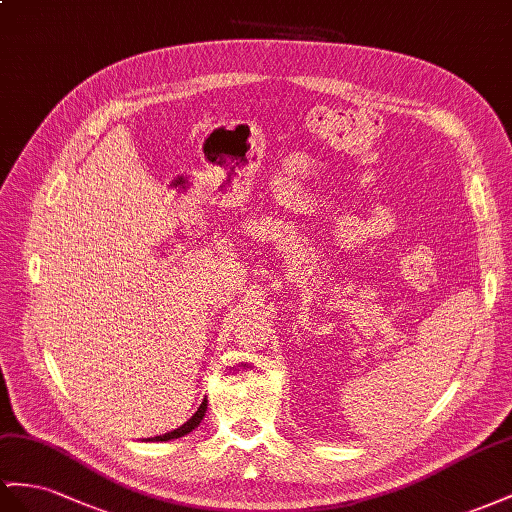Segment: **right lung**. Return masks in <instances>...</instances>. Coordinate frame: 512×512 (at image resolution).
Instances as JSON below:
<instances>
[{
  "label": "right lung",
  "instance_id": "1",
  "mask_svg": "<svg viewBox=\"0 0 512 512\" xmlns=\"http://www.w3.org/2000/svg\"><path fill=\"white\" fill-rule=\"evenodd\" d=\"M205 411H207V400H203L201 402V406H199V411H196L186 424H181L179 428H175V430H170V432H166V435H160V437H151V439H147V441H170V439H179V437H183V435H188V432H192L196 426L201 424V419L205 417Z\"/></svg>",
  "mask_w": 512,
  "mask_h": 512
}]
</instances>
